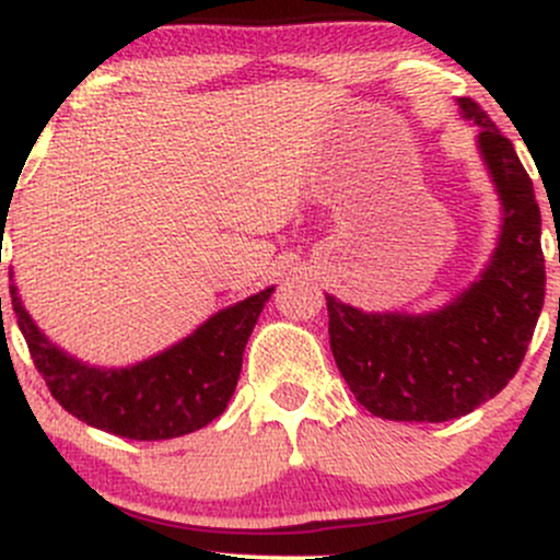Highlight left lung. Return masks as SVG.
Returning <instances> with one entry per match:
<instances>
[{"instance_id":"8db88e82","label":"left lung","mask_w":560,"mask_h":560,"mask_svg":"<svg viewBox=\"0 0 560 560\" xmlns=\"http://www.w3.org/2000/svg\"><path fill=\"white\" fill-rule=\"evenodd\" d=\"M458 105L479 126L481 155L505 210L487 271L432 316L361 313L326 294L337 369L355 400L387 421L440 423L490 400L516 376L542 311L545 255L535 186L490 115L468 96Z\"/></svg>"}]
</instances>
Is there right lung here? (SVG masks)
Here are the masks:
<instances>
[{
	"mask_svg": "<svg viewBox=\"0 0 560 560\" xmlns=\"http://www.w3.org/2000/svg\"><path fill=\"white\" fill-rule=\"evenodd\" d=\"M2 223L4 215H2ZM271 289L215 313L208 324L131 369H89L44 339L28 318L21 298L12 311L38 374L68 413L126 440H171L202 429L226 410L242 371V352ZM2 307V298H0Z\"/></svg>",
	"mask_w": 560,
	"mask_h": 560,
	"instance_id": "add662e5",
	"label": "right lung"
}]
</instances>
